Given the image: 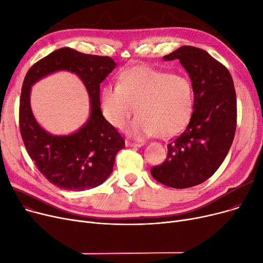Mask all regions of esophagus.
<instances>
[{
	"mask_svg": "<svg viewBox=\"0 0 263 263\" xmlns=\"http://www.w3.org/2000/svg\"><path fill=\"white\" fill-rule=\"evenodd\" d=\"M124 144H126V147H141L142 146V144H140V143H133L130 141H126L124 142Z\"/></svg>",
	"mask_w": 263,
	"mask_h": 263,
	"instance_id": "obj_1",
	"label": "esophagus"
}]
</instances>
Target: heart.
I'll list each match as a JSON object with an SVG mask.
<instances>
[{
  "label": "heart",
  "instance_id": "b5f03b06",
  "mask_svg": "<svg viewBox=\"0 0 263 263\" xmlns=\"http://www.w3.org/2000/svg\"><path fill=\"white\" fill-rule=\"evenodd\" d=\"M193 101L185 78L145 66L128 69L118 85H106L101 93L103 114L114 127L121 128L136 106L139 115L126 127L135 139H170L179 134L192 117Z\"/></svg>",
  "mask_w": 263,
  "mask_h": 263
}]
</instances>
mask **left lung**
<instances>
[{"label": "left lung", "instance_id": "8db88e82", "mask_svg": "<svg viewBox=\"0 0 263 263\" xmlns=\"http://www.w3.org/2000/svg\"><path fill=\"white\" fill-rule=\"evenodd\" d=\"M163 60H179L187 71L194 112L167 145L166 159L150 173L164 185L185 189L204 182L225 160L237 128L236 90L228 69L202 49L183 46Z\"/></svg>", "mask_w": 263, "mask_h": 263}]
</instances>
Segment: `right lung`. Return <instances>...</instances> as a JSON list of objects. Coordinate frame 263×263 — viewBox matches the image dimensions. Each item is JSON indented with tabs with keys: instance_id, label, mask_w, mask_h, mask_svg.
Instances as JSON below:
<instances>
[{
	"instance_id": "right-lung-1",
	"label": "right lung",
	"mask_w": 263,
	"mask_h": 263,
	"mask_svg": "<svg viewBox=\"0 0 263 263\" xmlns=\"http://www.w3.org/2000/svg\"><path fill=\"white\" fill-rule=\"evenodd\" d=\"M115 67L116 63L108 57L62 48L34 64L24 78L19 106L22 140L36 167L60 189L84 191L100 185L113 172L117 153L124 148L122 136L103 117L100 108V83ZM60 70L79 75L91 98L89 120L69 136L45 132L33 118L29 104L31 85Z\"/></svg>"
}]
</instances>
